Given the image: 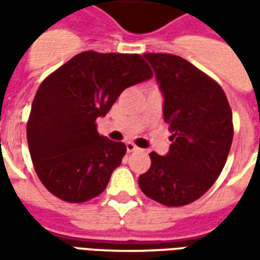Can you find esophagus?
Listing matches in <instances>:
<instances>
[{"mask_svg":"<svg viewBox=\"0 0 260 260\" xmlns=\"http://www.w3.org/2000/svg\"><path fill=\"white\" fill-rule=\"evenodd\" d=\"M125 149H127V152H128V153H132V152H136V150H139V147H137L135 143H132V142H127V143H125Z\"/></svg>","mask_w":260,"mask_h":260,"instance_id":"1","label":"esophagus"}]
</instances>
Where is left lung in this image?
Returning <instances> with one entry per match:
<instances>
[{"label":"left lung","mask_w":260,"mask_h":260,"mask_svg":"<svg viewBox=\"0 0 260 260\" xmlns=\"http://www.w3.org/2000/svg\"><path fill=\"white\" fill-rule=\"evenodd\" d=\"M164 96V120L172 145L139 176L143 194L168 207L204 195L224 168L233 142V115L224 91L184 57L146 53Z\"/></svg>","instance_id":"8db88e82"}]
</instances>
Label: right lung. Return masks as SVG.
Wrapping results in <instances>:
<instances>
[{
	"label": "right lung",
	"mask_w": 260,
	"mask_h": 260,
	"mask_svg": "<svg viewBox=\"0 0 260 260\" xmlns=\"http://www.w3.org/2000/svg\"><path fill=\"white\" fill-rule=\"evenodd\" d=\"M153 76L140 55L82 52L49 75L36 92L27 142L42 184L68 203L100 195L125 155L123 142L98 135L125 88Z\"/></svg>",
	"instance_id": "add662e5"
}]
</instances>
